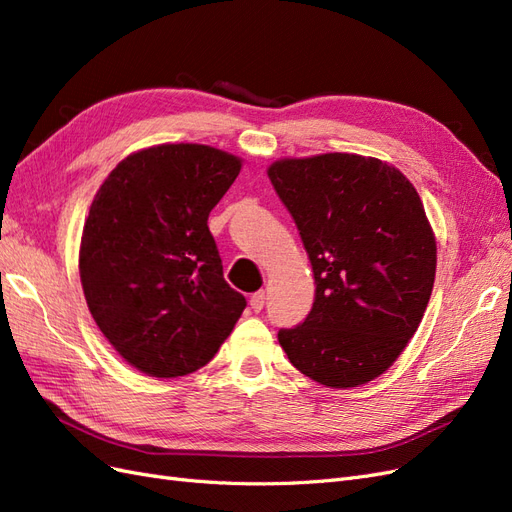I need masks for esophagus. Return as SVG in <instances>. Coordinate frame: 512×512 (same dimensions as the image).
I'll return each instance as SVG.
<instances>
[{
    "label": "esophagus",
    "instance_id": "esophagus-1",
    "mask_svg": "<svg viewBox=\"0 0 512 512\" xmlns=\"http://www.w3.org/2000/svg\"><path fill=\"white\" fill-rule=\"evenodd\" d=\"M250 307L254 309V312H260L262 307H265V292H254L250 297Z\"/></svg>",
    "mask_w": 512,
    "mask_h": 512
}]
</instances>
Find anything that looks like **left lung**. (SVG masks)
I'll list each match as a JSON object with an SVG mask.
<instances>
[{
	"label": "left lung",
	"mask_w": 512,
	"mask_h": 512,
	"mask_svg": "<svg viewBox=\"0 0 512 512\" xmlns=\"http://www.w3.org/2000/svg\"><path fill=\"white\" fill-rule=\"evenodd\" d=\"M312 262V312L277 339L333 389L378 378L404 352L436 280V237L414 185L376 158L322 153L269 166Z\"/></svg>",
	"instance_id": "8db88e82"
}]
</instances>
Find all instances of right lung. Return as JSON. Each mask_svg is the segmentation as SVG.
Returning a JSON list of instances; mask_svg holds the SVG:
<instances>
[{
    "instance_id": "obj_1",
    "label": "right lung",
    "mask_w": 512,
    "mask_h": 512,
    "mask_svg": "<svg viewBox=\"0 0 512 512\" xmlns=\"http://www.w3.org/2000/svg\"><path fill=\"white\" fill-rule=\"evenodd\" d=\"M239 170L209 145H156L121 160L91 203L79 252L89 312L147 376L207 365L243 314L207 226Z\"/></svg>"
}]
</instances>
